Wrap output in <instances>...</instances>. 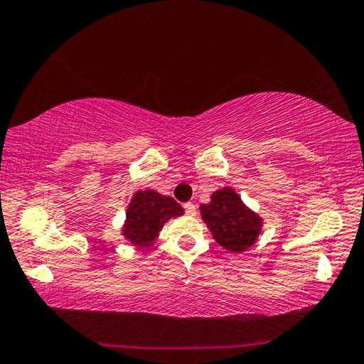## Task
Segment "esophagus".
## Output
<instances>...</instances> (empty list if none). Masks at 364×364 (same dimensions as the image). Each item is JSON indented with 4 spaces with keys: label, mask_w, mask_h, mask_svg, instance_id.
<instances>
[{
    "label": "esophagus",
    "mask_w": 364,
    "mask_h": 364,
    "mask_svg": "<svg viewBox=\"0 0 364 364\" xmlns=\"http://www.w3.org/2000/svg\"><path fill=\"white\" fill-rule=\"evenodd\" d=\"M183 210H186L188 216H195V214H196V206L193 203H186V205H183Z\"/></svg>",
    "instance_id": "1"
}]
</instances>
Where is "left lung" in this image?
Here are the masks:
<instances>
[{
    "instance_id": "obj_1",
    "label": "left lung",
    "mask_w": 364,
    "mask_h": 364,
    "mask_svg": "<svg viewBox=\"0 0 364 364\" xmlns=\"http://www.w3.org/2000/svg\"><path fill=\"white\" fill-rule=\"evenodd\" d=\"M200 211L214 240L234 253L252 247L263 228V219L250 210L230 187L216 190L210 203L201 205Z\"/></svg>"
}]
</instances>
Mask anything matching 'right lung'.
I'll return each instance as SVG.
<instances>
[{
  "instance_id": "right-lung-1",
  "label": "right lung",
  "mask_w": 364,
  "mask_h": 364,
  "mask_svg": "<svg viewBox=\"0 0 364 364\" xmlns=\"http://www.w3.org/2000/svg\"><path fill=\"white\" fill-rule=\"evenodd\" d=\"M183 214V208L171 196H164L154 190H139L130 200L122 235L135 247H151L171 218Z\"/></svg>"
}]
</instances>
